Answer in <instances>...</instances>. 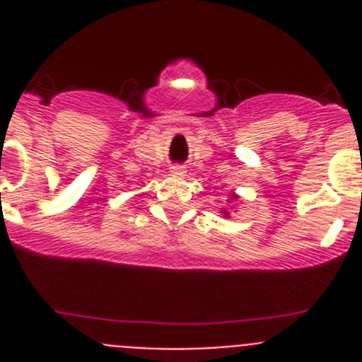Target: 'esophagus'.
Masks as SVG:
<instances>
[{
    "mask_svg": "<svg viewBox=\"0 0 362 362\" xmlns=\"http://www.w3.org/2000/svg\"><path fill=\"white\" fill-rule=\"evenodd\" d=\"M172 174H174V175H183L185 174V168H183V166H179V165H174V166H172Z\"/></svg>",
    "mask_w": 362,
    "mask_h": 362,
    "instance_id": "esophagus-1",
    "label": "esophagus"
}]
</instances>
